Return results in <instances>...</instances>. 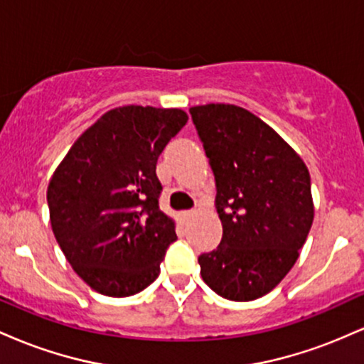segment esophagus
<instances>
[{"mask_svg":"<svg viewBox=\"0 0 364 364\" xmlns=\"http://www.w3.org/2000/svg\"><path fill=\"white\" fill-rule=\"evenodd\" d=\"M195 215V210H185V212H181V217L185 220H188V219H191V217Z\"/></svg>","mask_w":364,"mask_h":364,"instance_id":"1","label":"esophagus"}]
</instances>
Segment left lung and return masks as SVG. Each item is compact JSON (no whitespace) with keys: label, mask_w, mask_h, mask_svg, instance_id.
Masks as SVG:
<instances>
[{"label":"left lung","mask_w":364,"mask_h":364,"mask_svg":"<svg viewBox=\"0 0 364 364\" xmlns=\"http://www.w3.org/2000/svg\"><path fill=\"white\" fill-rule=\"evenodd\" d=\"M214 171L223 223L217 250L200 255L203 282L253 301L286 277L313 224L310 173L272 127L235 104L190 107Z\"/></svg>","instance_id":"obj_1"}]
</instances>
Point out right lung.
<instances>
[{"mask_svg":"<svg viewBox=\"0 0 364 364\" xmlns=\"http://www.w3.org/2000/svg\"><path fill=\"white\" fill-rule=\"evenodd\" d=\"M186 121L176 107H114L78 136L49 179L54 237L94 291L127 298L161 274L176 223L159 208L156 164Z\"/></svg>","mask_w":364,"mask_h":364,"instance_id":"1","label":"right lung"}]
</instances>
